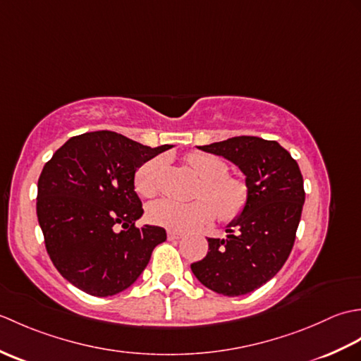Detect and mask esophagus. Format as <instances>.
I'll list each match as a JSON object with an SVG mask.
<instances>
[{
	"label": "esophagus",
	"mask_w": 361,
	"mask_h": 361,
	"mask_svg": "<svg viewBox=\"0 0 361 361\" xmlns=\"http://www.w3.org/2000/svg\"><path fill=\"white\" fill-rule=\"evenodd\" d=\"M185 235L183 231H176V229H169L167 231V237L169 239H181V237Z\"/></svg>",
	"instance_id": "obj_1"
}]
</instances>
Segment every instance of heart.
Listing matches in <instances>:
<instances>
[{"label":"heart","mask_w":361,"mask_h":361,"mask_svg":"<svg viewBox=\"0 0 361 361\" xmlns=\"http://www.w3.org/2000/svg\"><path fill=\"white\" fill-rule=\"evenodd\" d=\"M188 164L202 176L195 200L176 202L171 198L153 202L147 208V220L153 225L185 231L203 226L219 216L225 224L240 219L250 204V186L240 176L228 173L224 159L204 152H192ZM164 158H150L136 169L133 186L141 197L152 198L159 192Z\"/></svg>","instance_id":"b5f03b06"}]
</instances>
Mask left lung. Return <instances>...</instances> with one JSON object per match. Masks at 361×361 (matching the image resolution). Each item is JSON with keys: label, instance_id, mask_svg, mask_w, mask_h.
I'll return each instance as SVG.
<instances>
[{"label": "left lung", "instance_id": "obj_1", "mask_svg": "<svg viewBox=\"0 0 361 361\" xmlns=\"http://www.w3.org/2000/svg\"><path fill=\"white\" fill-rule=\"evenodd\" d=\"M198 149L239 166L250 204L229 225L226 239L209 237L208 255L190 268L216 293L247 295L270 281L290 256L305 200L302 175L286 149L257 136H234Z\"/></svg>", "mask_w": 361, "mask_h": 361}]
</instances>
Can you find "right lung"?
Instances as JSON below:
<instances>
[{
	"mask_svg": "<svg viewBox=\"0 0 361 361\" xmlns=\"http://www.w3.org/2000/svg\"><path fill=\"white\" fill-rule=\"evenodd\" d=\"M172 145L147 147L109 130L73 136L38 178L37 217L46 251L66 281L111 296L140 278L166 229L137 228L136 169Z\"/></svg>",
	"mask_w": 361,
	"mask_h": 361,
	"instance_id": "obj_1",
	"label": "right lung"
}]
</instances>
